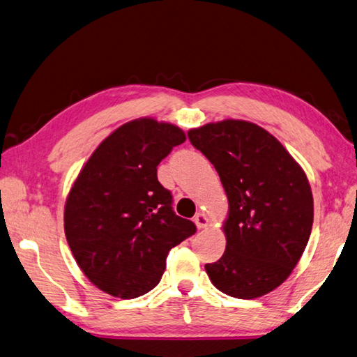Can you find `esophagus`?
Returning a JSON list of instances; mask_svg holds the SVG:
<instances>
[{
    "instance_id": "esophagus-1",
    "label": "esophagus",
    "mask_w": 357,
    "mask_h": 357,
    "mask_svg": "<svg viewBox=\"0 0 357 357\" xmlns=\"http://www.w3.org/2000/svg\"><path fill=\"white\" fill-rule=\"evenodd\" d=\"M194 222H196L197 228H205L208 225V218L204 213H197L196 218H194Z\"/></svg>"
}]
</instances>
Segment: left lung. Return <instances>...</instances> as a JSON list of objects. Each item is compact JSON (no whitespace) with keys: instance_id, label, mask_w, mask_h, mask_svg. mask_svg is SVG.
Instances as JSON below:
<instances>
[{"instance_id":"obj_1","label":"left lung","mask_w":357,"mask_h":357,"mask_svg":"<svg viewBox=\"0 0 357 357\" xmlns=\"http://www.w3.org/2000/svg\"><path fill=\"white\" fill-rule=\"evenodd\" d=\"M211 161L228 197L227 247L205 271L220 292L257 298L291 275L311 236L312 192L280 141L247 121L225 119L188 132Z\"/></svg>"}]
</instances>
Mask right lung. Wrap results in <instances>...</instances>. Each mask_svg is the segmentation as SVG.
I'll use <instances>...</instances> for the list:
<instances>
[{
	"mask_svg": "<svg viewBox=\"0 0 357 357\" xmlns=\"http://www.w3.org/2000/svg\"><path fill=\"white\" fill-rule=\"evenodd\" d=\"M178 127L130 121L93 152L65 205V234L79 267L100 291L124 300L155 287L172 247L196 233L172 210L160 161L185 143Z\"/></svg>",
	"mask_w": 357,
	"mask_h": 357,
	"instance_id": "right-lung-1",
	"label": "right lung"
}]
</instances>
